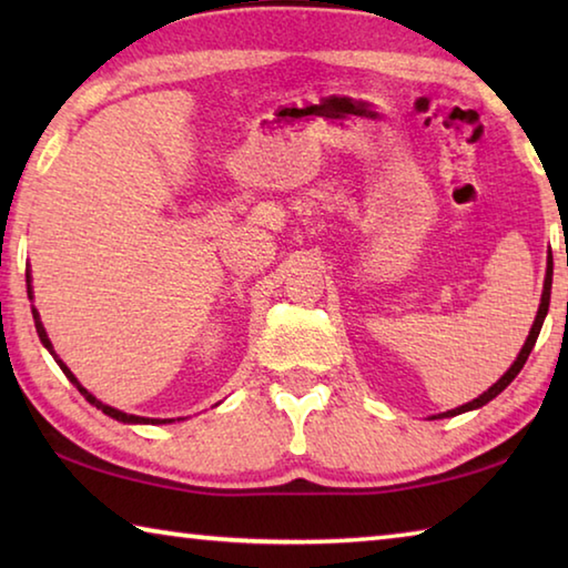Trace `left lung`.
Here are the masks:
<instances>
[{
    "mask_svg": "<svg viewBox=\"0 0 568 568\" xmlns=\"http://www.w3.org/2000/svg\"><path fill=\"white\" fill-rule=\"evenodd\" d=\"M551 277H554V267H551V261H549V267H546V277H544L541 303H538V313H536V318H534L531 331H528V338H526V343H524V348L518 351L516 361L511 363V368H508V371L504 373V376L494 383L491 388L480 393L478 398L468 400V403H464V406H458V408H454V410H446V413H438V416H430V420H436V418H454V416H460V413H466V410H476V408H480V406H486L488 400H494V398L498 396V393H501V390L508 386V383H511V381L518 376V373H521L524 363H526V358H528V353L534 351L538 333H541V325H544L546 313H549V301H551Z\"/></svg>",
    "mask_w": 568,
    "mask_h": 568,
    "instance_id": "obj_1",
    "label": "left lung"
}]
</instances>
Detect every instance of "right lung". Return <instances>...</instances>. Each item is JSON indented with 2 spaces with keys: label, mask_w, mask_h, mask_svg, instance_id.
<instances>
[{
  "label": "right lung",
  "mask_w": 568,
  "mask_h": 568,
  "mask_svg": "<svg viewBox=\"0 0 568 568\" xmlns=\"http://www.w3.org/2000/svg\"><path fill=\"white\" fill-rule=\"evenodd\" d=\"M27 295H30V301H32V297H34V295H32V277H30V273H27ZM32 315H34V328H37V335H40V341H42V345H44V348L52 353V358L57 361V365H60V368H62V373H64V376H67V378H70V383H74V386H77V390H80V393H82V396H84V398H88V400L92 403V406H94V408H98V410H102V413H104V416H110V418H114V420H120V423H132V426H134V423H152V426H160V423H172V420H175V418H145V416H132V413H124V410H118V408H112V406H108V403H102V400H98V398H94V396H92V393H90L88 388H84L80 381H77V378H74V373H72L70 368H67V365H64V363L60 361V355H57V353H54V348H52V341H50V338H47V331H44V325H42V321H40V313H37V307H32ZM178 420H182V418H178Z\"/></svg>",
  "instance_id": "1"
}]
</instances>
